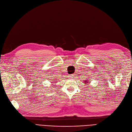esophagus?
I'll return each instance as SVG.
<instances>
[{"mask_svg":"<svg viewBox=\"0 0 132 132\" xmlns=\"http://www.w3.org/2000/svg\"><path fill=\"white\" fill-rule=\"evenodd\" d=\"M73 75H70V78H73Z\"/></svg>","mask_w":132,"mask_h":132,"instance_id":"esophagus-1","label":"esophagus"}]
</instances>
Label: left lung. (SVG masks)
<instances>
[{
	"label": "left lung",
	"mask_w": 132,
	"mask_h": 132,
	"mask_svg": "<svg viewBox=\"0 0 132 132\" xmlns=\"http://www.w3.org/2000/svg\"><path fill=\"white\" fill-rule=\"evenodd\" d=\"M84 84H88L89 82H90V81H89V80H84Z\"/></svg>",
	"instance_id": "left-lung-1"
}]
</instances>
